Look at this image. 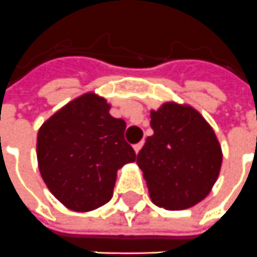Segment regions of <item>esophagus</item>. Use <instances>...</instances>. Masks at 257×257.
<instances>
[{
    "label": "esophagus",
    "mask_w": 257,
    "mask_h": 257,
    "mask_svg": "<svg viewBox=\"0 0 257 257\" xmlns=\"http://www.w3.org/2000/svg\"><path fill=\"white\" fill-rule=\"evenodd\" d=\"M143 146H144V141H140L139 144H136V146H134V151H136V152H137V154H139L140 150L143 148Z\"/></svg>",
    "instance_id": "34e87169"
}]
</instances>
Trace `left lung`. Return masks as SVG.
<instances>
[{
    "instance_id": "8db88e82",
    "label": "left lung",
    "mask_w": 257,
    "mask_h": 257,
    "mask_svg": "<svg viewBox=\"0 0 257 257\" xmlns=\"http://www.w3.org/2000/svg\"><path fill=\"white\" fill-rule=\"evenodd\" d=\"M151 127L137 165L152 203L172 211L196 206L220 175L222 151L215 133L196 109L175 102L151 110Z\"/></svg>"
}]
</instances>
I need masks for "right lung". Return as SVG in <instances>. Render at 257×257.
I'll return each instance as SVG.
<instances>
[{"label":"right lung","instance_id":"add662e5","mask_svg":"<svg viewBox=\"0 0 257 257\" xmlns=\"http://www.w3.org/2000/svg\"><path fill=\"white\" fill-rule=\"evenodd\" d=\"M93 92L75 98L37 133V164L53 196L72 211H92L113 196L117 171L136 161L125 121Z\"/></svg>","mask_w":257,"mask_h":257}]
</instances>
